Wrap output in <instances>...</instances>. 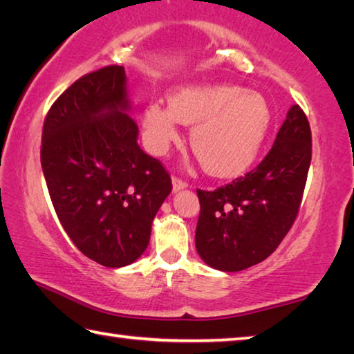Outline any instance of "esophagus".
I'll return each instance as SVG.
<instances>
[{
	"label": "esophagus",
	"instance_id": "1",
	"mask_svg": "<svg viewBox=\"0 0 354 354\" xmlns=\"http://www.w3.org/2000/svg\"><path fill=\"white\" fill-rule=\"evenodd\" d=\"M171 184H173V192H179V190H183V189L187 187V183L183 181V179L178 178V176H173L171 178Z\"/></svg>",
	"mask_w": 354,
	"mask_h": 354
}]
</instances>
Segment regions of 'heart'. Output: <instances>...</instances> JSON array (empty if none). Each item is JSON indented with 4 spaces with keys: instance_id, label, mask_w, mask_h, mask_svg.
<instances>
[{
    "instance_id": "heart-1",
    "label": "heart",
    "mask_w": 354,
    "mask_h": 354,
    "mask_svg": "<svg viewBox=\"0 0 354 354\" xmlns=\"http://www.w3.org/2000/svg\"><path fill=\"white\" fill-rule=\"evenodd\" d=\"M272 109L261 93L237 86L203 84L173 92L169 109L149 103L143 113L148 147L164 154L178 140V124H194L192 151L209 175L232 178L247 171L266 142Z\"/></svg>"
}]
</instances>
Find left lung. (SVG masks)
<instances>
[{
	"label": "left lung",
	"mask_w": 354,
	"mask_h": 354,
	"mask_svg": "<svg viewBox=\"0 0 354 354\" xmlns=\"http://www.w3.org/2000/svg\"><path fill=\"white\" fill-rule=\"evenodd\" d=\"M313 156L306 113L293 104L270 151L245 176L196 190V251L209 267L241 272L267 259L297 218Z\"/></svg>",
	"instance_id": "8db88e82"
}]
</instances>
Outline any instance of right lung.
<instances>
[{
  "instance_id": "1",
  "label": "right lung",
  "mask_w": 354,
  "mask_h": 354,
  "mask_svg": "<svg viewBox=\"0 0 354 354\" xmlns=\"http://www.w3.org/2000/svg\"><path fill=\"white\" fill-rule=\"evenodd\" d=\"M129 107L124 68L109 65L71 84L41 131V170L59 221L82 254L111 268L143 254L171 192L169 171L137 143Z\"/></svg>"
}]
</instances>
